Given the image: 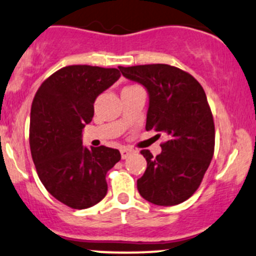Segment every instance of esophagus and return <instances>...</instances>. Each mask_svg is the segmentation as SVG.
<instances>
[{"mask_svg":"<svg viewBox=\"0 0 256 256\" xmlns=\"http://www.w3.org/2000/svg\"><path fill=\"white\" fill-rule=\"evenodd\" d=\"M132 154H134L133 149H129V148H122V149H120V156H122L123 160L127 158L128 156H130Z\"/></svg>","mask_w":256,"mask_h":256,"instance_id":"1","label":"esophagus"}]
</instances>
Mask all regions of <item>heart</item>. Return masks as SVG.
<instances>
[{"label": "heart", "instance_id": "obj_1", "mask_svg": "<svg viewBox=\"0 0 256 256\" xmlns=\"http://www.w3.org/2000/svg\"><path fill=\"white\" fill-rule=\"evenodd\" d=\"M127 88H128V86H127Z\"/></svg>", "mask_w": 256, "mask_h": 256}]
</instances>
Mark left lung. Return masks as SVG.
Wrapping results in <instances>:
<instances>
[{
	"label": "left lung",
	"instance_id": "obj_1",
	"mask_svg": "<svg viewBox=\"0 0 256 256\" xmlns=\"http://www.w3.org/2000/svg\"><path fill=\"white\" fill-rule=\"evenodd\" d=\"M118 68L149 94L146 130L167 136L156 158L140 151L148 167L136 180L139 194L155 205L180 204L199 188L215 149V124L204 89L190 74L168 64Z\"/></svg>",
	"mask_w": 256,
	"mask_h": 256
}]
</instances>
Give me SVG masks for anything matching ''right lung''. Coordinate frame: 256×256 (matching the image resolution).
<instances>
[{
	"mask_svg": "<svg viewBox=\"0 0 256 256\" xmlns=\"http://www.w3.org/2000/svg\"><path fill=\"white\" fill-rule=\"evenodd\" d=\"M116 68L68 66L39 88L30 112V150L48 192L72 208L105 198L106 173L120 160L117 149L83 145V129L94 117L98 95L120 79Z\"/></svg>",
	"mask_w": 256,
	"mask_h": 256,
	"instance_id": "obj_1",
	"label": "right lung"
}]
</instances>
